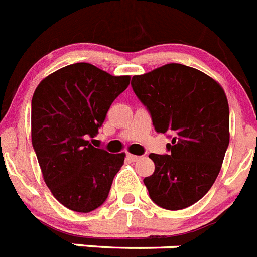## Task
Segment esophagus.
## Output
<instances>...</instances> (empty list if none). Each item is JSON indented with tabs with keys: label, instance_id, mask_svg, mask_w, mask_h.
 <instances>
[{
	"label": "esophagus",
	"instance_id": "1",
	"mask_svg": "<svg viewBox=\"0 0 257 257\" xmlns=\"http://www.w3.org/2000/svg\"><path fill=\"white\" fill-rule=\"evenodd\" d=\"M127 160H128L130 162H137L140 160V156H135V155H131V153H128V155H127Z\"/></svg>",
	"mask_w": 257,
	"mask_h": 257
}]
</instances>
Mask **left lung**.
I'll list each match as a JSON object with an SVG mask.
<instances>
[{
	"label": "left lung",
	"mask_w": 257,
	"mask_h": 257,
	"mask_svg": "<svg viewBox=\"0 0 257 257\" xmlns=\"http://www.w3.org/2000/svg\"><path fill=\"white\" fill-rule=\"evenodd\" d=\"M131 87L155 130L174 137L166 144L169 155H150L155 172L144 185L159 207L185 209L209 191L222 166L230 140L225 91L207 74L181 63L133 76Z\"/></svg>",
	"instance_id": "1"
}]
</instances>
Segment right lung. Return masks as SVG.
I'll list each match as a JSON object with an SVG mask.
<instances>
[{
  "label": "right lung",
  "instance_id": "1",
  "mask_svg": "<svg viewBox=\"0 0 257 257\" xmlns=\"http://www.w3.org/2000/svg\"><path fill=\"white\" fill-rule=\"evenodd\" d=\"M130 84L91 63L65 66L35 89L31 137L44 181L66 208L88 213L106 200L124 153L95 148L93 138L111 102Z\"/></svg>",
  "mask_w": 257,
  "mask_h": 257
}]
</instances>
